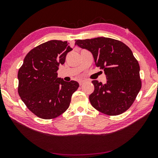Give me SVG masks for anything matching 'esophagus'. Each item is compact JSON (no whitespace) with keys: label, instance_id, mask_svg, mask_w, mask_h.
Returning a JSON list of instances; mask_svg holds the SVG:
<instances>
[{"label":"esophagus","instance_id":"34e87169","mask_svg":"<svg viewBox=\"0 0 158 158\" xmlns=\"http://www.w3.org/2000/svg\"><path fill=\"white\" fill-rule=\"evenodd\" d=\"M84 80H79V85H82L83 84H84Z\"/></svg>","mask_w":158,"mask_h":158}]
</instances>
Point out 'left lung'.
<instances>
[{
    "label": "left lung",
    "mask_w": 158,
    "mask_h": 158,
    "mask_svg": "<svg viewBox=\"0 0 158 158\" xmlns=\"http://www.w3.org/2000/svg\"><path fill=\"white\" fill-rule=\"evenodd\" d=\"M75 44L92 53L98 67L104 69L106 82L93 80L91 105L102 113L116 116L132 105L141 87L140 68L126 44L109 37L78 40Z\"/></svg>",
    "instance_id": "obj_1"
}]
</instances>
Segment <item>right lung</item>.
I'll list each match as a JSON object with an SVG mask.
<instances>
[{"mask_svg": "<svg viewBox=\"0 0 158 158\" xmlns=\"http://www.w3.org/2000/svg\"><path fill=\"white\" fill-rule=\"evenodd\" d=\"M72 50L66 41L46 42L27 53L19 69V95L29 110L41 118H54L65 112L79 86L77 81L58 77L59 65Z\"/></svg>", "mask_w": 158, "mask_h": 158, "instance_id": "right-lung-1", "label": "right lung"}]
</instances>
